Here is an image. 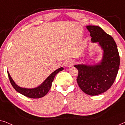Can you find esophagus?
<instances>
[{
  "label": "esophagus",
  "mask_w": 125,
  "mask_h": 125,
  "mask_svg": "<svg viewBox=\"0 0 125 125\" xmlns=\"http://www.w3.org/2000/svg\"><path fill=\"white\" fill-rule=\"evenodd\" d=\"M73 64H74V61L73 60H68L65 62L64 65L67 67H68L72 66Z\"/></svg>",
  "instance_id": "1"
}]
</instances>
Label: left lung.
Instances as JSON below:
<instances>
[{
	"label": "left lung",
	"mask_w": 125,
	"mask_h": 125,
	"mask_svg": "<svg viewBox=\"0 0 125 125\" xmlns=\"http://www.w3.org/2000/svg\"><path fill=\"white\" fill-rule=\"evenodd\" d=\"M91 41L98 42L103 50L101 62L94 65H75L78 70L77 83L80 89L91 96L106 92L111 87L118 71L120 59L113 37L98 26L88 25Z\"/></svg>",
	"instance_id": "1"
}]
</instances>
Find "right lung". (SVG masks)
<instances>
[{"instance_id":"right-lung-1","label":"right lung","mask_w":125,"mask_h":125,"mask_svg":"<svg viewBox=\"0 0 125 125\" xmlns=\"http://www.w3.org/2000/svg\"><path fill=\"white\" fill-rule=\"evenodd\" d=\"M63 70V68L61 67L54 71L46 79V80L41 85L36 88H25L20 87L15 83V82L12 79L8 71H7V73L10 83H11L12 87L14 88V89L17 92L22 94V95L26 96V97L31 98H38L43 97L48 93L49 91L50 90L51 87H52V82H53L55 75L59 72L62 71Z\"/></svg>"}]
</instances>
